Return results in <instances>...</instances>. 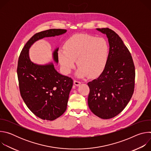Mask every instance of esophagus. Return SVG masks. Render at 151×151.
I'll use <instances>...</instances> for the list:
<instances>
[{"instance_id": "34e87169", "label": "esophagus", "mask_w": 151, "mask_h": 151, "mask_svg": "<svg viewBox=\"0 0 151 151\" xmlns=\"http://www.w3.org/2000/svg\"><path fill=\"white\" fill-rule=\"evenodd\" d=\"M73 83H74V84L75 85H77V86H78V85H79L80 84H81V82L80 81H78V80H74V81H73Z\"/></svg>"}]
</instances>
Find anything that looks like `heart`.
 <instances>
[{"mask_svg": "<svg viewBox=\"0 0 151 151\" xmlns=\"http://www.w3.org/2000/svg\"><path fill=\"white\" fill-rule=\"evenodd\" d=\"M64 48L58 51V60L65 74L71 72L76 60L78 76H96L103 71L108 58L109 45L106 40L88 34L72 36Z\"/></svg>", "mask_w": 151, "mask_h": 151, "instance_id": "b5f03b06", "label": "heart"}]
</instances>
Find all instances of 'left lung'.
I'll list each match as a JSON object with an SVG mask.
<instances>
[{
  "mask_svg": "<svg viewBox=\"0 0 151 151\" xmlns=\"http://www.w3.org/2000/svg\"><path fill=\"white\" fill-rule=\"evenodd\" d=\"M97 30L108 38L109 52L103 72L88 83V104L94 115L110 119L124 110L133 94L135 67L130 52L117 33L109 28Z\"/></svg>",
  "mask_w": 151,
  "mask_h": 151,
  "instance_id": "1",
  "label": "left lung"
}]
</instances>
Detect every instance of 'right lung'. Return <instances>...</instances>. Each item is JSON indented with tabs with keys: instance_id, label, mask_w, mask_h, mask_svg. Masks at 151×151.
I'll use <instances>...</instances> for the list:
<instances>
[{
	"instance_id": "obj_1",
	"label": "right lung",
	"mask_w": 151,
	"mask_h": 151,
	"mask_svg": "<svg viewBox=\"0 0 151 151\" xmlns=\"http://www.w3.org/2000/svg\"><path fill=\"white\" fill-rule=\"evenodd\" d=\"M66 31L52 29L35 34L18 58L17 71L21 96L32 113L44 120L53 121L66 111L73 80L57 72L52 63L40 66L32 63L29 49L40 39L62 35ZM57 51L58 48L54 52L56 62L58 59Z\"/></svg>"
}]
</instances>
